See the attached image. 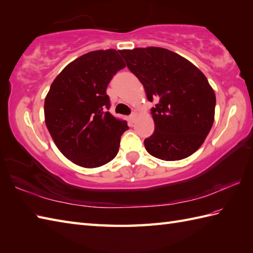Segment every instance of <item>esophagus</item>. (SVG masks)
I'll return each instance as SVG.
<instances>
[{"instance_id":"obj_1","label":"esophagus","mask_w":253,"mask_h":253,"mask_svg":"<svg viewBox=\"0 0 253 253\" xmlns=\"http://www.w3.org/2000/svg\"><path fill=\"white\" fill-rule=\"evenodd\" d=\"M136 117H137V113H132V114H130L129 117H128V120H129V122L131 124H133V122H135V120H136Z\"/></svg>"}]
</instances>
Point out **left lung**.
Returning a JSON list of instances; mask_svg holds the SVG:
<instances>
[{
    "label": "left lung",
    "mask_w": 253,
    "mask_h": 253,
    "mask_svg": "<svg viewBox=\"0 0 253 253\" xmlns=\"http://www.w3.org/2000/svg\"><path fill=\"white\" fill-rule=\"evenodd\" d=\"M129 71L146 90L154 132L144 140L147 151L164 161L195 153L211 130L216 98L204 74L177 53L157 46L120 51Z\"/></svg>",
    "instance_id": "1"
}]
</instances>
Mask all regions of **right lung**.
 I'll use <instances>...</instances> for the list:
<instances>
[{"label": "right lung", "instance_id": "add662e5", "mask_svg": "<svg viewBox=\"0 0 253 253\" xmlns=\"http://www.w3.org/2000/svg\"><path fill=\"white\" fill-rule=\"evenodd\" d=\"M116 50L89 52L69 63L52 83L44 100V118L64 157L87 169L116 157L128 127L110 112L107 84L125 67Z\"/></svg>", "mask_w": 253, "mask_h": 253}]
</instances>
